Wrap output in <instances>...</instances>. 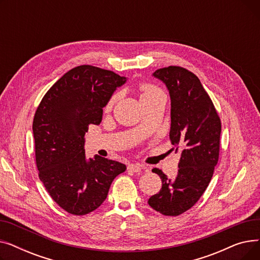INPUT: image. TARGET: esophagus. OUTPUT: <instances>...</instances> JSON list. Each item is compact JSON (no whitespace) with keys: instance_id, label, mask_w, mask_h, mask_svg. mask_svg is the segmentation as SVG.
Masks as SVG:
<instances>
[{"instance_id":"34e87169","label":"esophagus","mask_w":260,"mask_h":260,"mask_svg":"<svg viewBox=\"0 0 260 260\" xmlns=\"http://www.w3.org/2000/svg\"><path fill=\"white\" fill-rule=\"evenodd\" d=\"M147 169L144 167V166H141V165H138V163H133V165L128 166V171L133 172V173H139V172H143V171H146Z\"/></svg>"}]
</instances>
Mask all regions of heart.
<instances>
[{
	"label": "heart",
	"mask_w": 260,
	"mask_h": 260,
	"mask_svg": "<svg viewBox=\"0 0 260 260\" xmlns=\"http://www.w3.org/2000/svg\"><path fill=\"white\" fill-rule=\"evenodd\" d=\"M163 92L161 89H159L158 87L151 85V84H145L142 86V93H141V100L145 99V98H149V97H153V95L157 94V93H161ZM117 99V94L114 95V97L109 101L108 105H112Z\"/></svg>",
	"instance_id": "heart-1"
}]
</instances>
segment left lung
Segmentation results:
<instances>
[{
    "mask_svg": "<svg viewBox=\"0 0 260 260\" xmlns=\"http://www.w3.org/2000/svg\"><path fill=\"white\" fill-rule=\"evenodd\" d=\"M167 86L171 98L170 139L181 149L178 174L171 180L153 169L162 181L148 206L166 216H178L192 208L207 189L219 157L221 122L200 80L185 68L169 66L152 75Z\"/></svg>",
    "mask_w": 260,
    "mask_h": 260,
    "instance_id": "8db88e82",
    "label": "left lung"
}]
</instances>
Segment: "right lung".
Wrapping results in <instances>:
<instances>
[{
    "label": "right lung",
    "instance_id": "add662e5",
    "mask_svg": "<svg viewBox=\"0 0 260 260\" xmlns=\"http://www.w3.org/2000/svg\"><path fill=\"white\" fill-rule=\"evenodd\" d=\"M114 72L81 65L62 76L41 101L32 123L40 180L66 212L85 215L98 209L121 162L98 155L85 157V133L99 125L103 107L126 82Z\"/></svg>",
    "mask_w": 260,
    "mask_h": 260
}]
</instances>
